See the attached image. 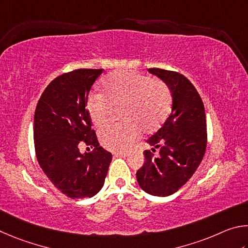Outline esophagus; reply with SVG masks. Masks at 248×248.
Listing matches in <instances>:
<instances>
[{
	"label": "esophagus",
	"mask_w": 248,
	"mask_h": 248,
	"mask_svg": "<svg viewBox=\"0 0 248 248\" xmlns=\"http://www.w3.org/2000/svg\"><path fill=\"white\" fill-rule=\"evenodd\" d=\"M113 155H114L115 158H125V157H127L128 154L127 153H115V154H113Z\"/></svg>",
	"instance_id": "obj_1"
}]
</instances>
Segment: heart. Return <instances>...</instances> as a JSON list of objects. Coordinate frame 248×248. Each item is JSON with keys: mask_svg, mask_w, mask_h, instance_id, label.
I'll return each mask as SVG.
<instances>
[{"mask_svg": "<svg viewBox=\"0 0 248 248\" xmlns=\"http://www.w3.org/2000/svg\"><path fill=\"white\" fill-rule=\"evenodd\" d=\"M172 107V93L161 79L129 71L114 72L101 80V94L87 100V112L97 128L110 122L113 110L120 111L122 125L110 126L100 133L104 148L115 153L126 151L140 132L154 134L168 119Z\"/></svg>", "mask_w": 248, "mask_h": 248, "instance_id": "heart-1", "label": "heart"}]
</instances>
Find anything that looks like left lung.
Returning <instances> with one entry per match:
<instances>
[{
	"mask_svg": "<svg viewBox=\"0 0 248 248\" xmlns=\"http://www.w3.org/2000/svg\"><path fill=\"white\" fill-rule=\"evenodd\" d=\"M169 86L172 111L162 127L147 142L146 161L136 173L141 189L154 196H170L186 184L201 164L207 147L206 113L202 100L184 75L161 68H149ZM160 148L159 155L153 154Z\"/></svg>",
	"mask_w": 248,
	"mask_h": 248,
	"instance_id": "obj_1",
	"label": "left lung"
}]
</instances>
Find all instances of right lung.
<instances>
[{"label": "right lung", "mask_w": 248, "mask_h": 248, "mask_svg": "<svg viewBox=\"0 0 248 248\" xmlns=\"http://www.w3.org/2000/svg\"><path fill=\"white\" fill-rule=\"evenodd\" d=\"M102 68H80L52 80L39 99L33 119L37 160L52 184L72 199L94 196L102 188L112 155L99 146L87 112L91 86ZM84 142L94 150L81 154Z\"/></svg>", "instance_id": "add662e5"}]
</instances>
